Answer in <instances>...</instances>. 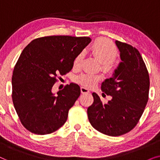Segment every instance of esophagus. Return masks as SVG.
<instances>
[{"label": "esophagus", "mask_w": 160, "mask_h": 160, "mask_svg": "<svg viewBox=\"0 0 160 160\" xmlns=\"http://www.w3.org/2000/svg\"><path fill=\"white\" fill-rule=\"evenodd\" d=\"M81 92H82V94H88L89 93V90L87 88H85V87H81Z\"/></svg>", "instance_id": "1"}]
</instances>
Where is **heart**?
Segmentation results:
<instances>
[{"mask_svg":"<svg viewBox=\"0 0 160 160\" xmlns=\"http://www.w3.org/2000/svg\"><path fill=\"white\" fill-rule=\"evenodd\" d=\"M89 51L94 57L101 61V70L106 75H111L117 68L116 58L118 54L117 48L112 41L106 38H98L93 41L89 48ZM84 53L81 52L73 61V67L78 68L82 65ZM101 80L100 75L83 73L76 76V82L86 87H93Z\"/></svg>","mask_w":160,"mask_h":160,"instance_id":"b5f03b06","label":"heart"}]
</instances>
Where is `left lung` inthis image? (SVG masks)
I'll list each match as a JSON object with an SVG mask.
<instances>
[{
    "instance_id": "1",
    "label": "left lung",
    "mask_w": 160,
    "mask_h": 160,
    "mask_svg": "<svg viewBox=\"0 0 160 160\" xmlns=\"http://www.w3.org/2000/svg\"><path fill=\"white\" fill-rule=\"evenodd\" d=\"M122 62L113 76L102 82V95H111L102 103L93 92V103L87 108L89 121L95 130L109 136L126 134L136 126L148 100L149 76L138 52L128 43L116 41Z\"/></svg>"
}]
</instances>
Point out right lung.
<instances>
[{"label":"right lung","instance_id":"add662e5","mask_svg":"<svg viewBox=\"0 0 160 160\" xmlns=\"http://www.w3.org/2000/svg\"><path fill=\"white\" fill-rule=\"evenodd\" d=\"M89 37L51 36L32 40L23 49L12 75V100L22 125L37 135L55 132L65 123L80 95L75 84L52 92L58 78L71 71Z\"/></svg>","mask_w":160,"mask_h":160}]
</instances>
